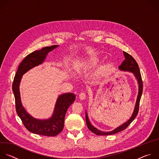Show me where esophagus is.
Masks as SVG:
<instances>
[{
    "label": "esophagus",
    "instance_id": "1",
    "mask_svg": "<svg viewBox=\"0 0 159 159\" xmlns=\"http://www.w3.org/2000/svg\"><path fill=\"white\" fill-rule=\"evenodd\" d=\"M79 98H80V100H84V99L85 98V93L81 92V93L79 94Z\"/></svg>",
    "mask_w": 159,
    "mask_h": 159
}]
</instances>
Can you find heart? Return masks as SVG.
Returning <instances> with one entry per match:
<instances>
[{"label":"heart","mask_w":159,"mask_h":159,"mask_svg":"<svg viewBox=\"0 0 159 159\" xmlns=\"http://www.w3.org/2000/svg\"><path fill=\"white\" fill-rule=\"evenodd\" d=\"M98 61L97 58H87L85 59H82L77 61L74 66L75 70L79 74H82L85 73L89 70L95 66ZM104 71L102 69H100L95 74L94 79H98L103 75Z\"/></svg>","instance_id":"obj_1"}]
</instances>
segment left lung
<instances>
[{
	"mask_svg": "<svg viewBox=\"0 0 159 159\" xmlns=\"http://www.w3.org/2000/svg\"><path fill=\"white\" fill-rule=\"evenodd\" d=\"M124 55L125 57V60H124V61H123L122 64L119 67V69L120 71L128 72L132 73L134 75V76L135 77V78L137 80V84H138V94H137V99H136V102H135V104L134 110L132 112L131 117L129 118V119L127 121H126L125 122H124L120 126L117 127V128L114 129V130H112L111 131H109V132H105V131L100 130L98 129L97 128L95 127L94 126H93L89 120V119L88 117V114L86 111H85V121H86L87 127L92 132H93V134H95L97 135H112V134H115L116 133H118L120 131L125 130L130 124V123L135 119V118L136 117V116L138 114L139 107V102H140V98L142 96V89H143L141 74L140 72V69H139V66H138L137 63L136 62L135 60L130 55L127 54V53L125 52H124Z\"/></svg>",
	"mask_w": 159,
	"mask_h": 159,
	"instance_id": "obj_1",
	"label": "left lung"
}]
</instances>
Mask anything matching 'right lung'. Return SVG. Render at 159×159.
<instances>
[{
    "mask_svg": "<svg viewBox=\"0 0 159 159\" xmlns=\"http://www.w3.org/2000/svg\"><path fill=\"white\" fill-rule=\"evenodd\" d=\"M58 47V45H56L43 47L26 56L18 67L12 84L16 111L24 126L32 133L50 137L56 136L62 131L66 114L69 107L75 101V95L73 93L59 95L52 115L48 119H37L31 116L23 106L20 93V84L23 75L30 69L42 64L48 53Z\"/></svg>",
    "mask_w": 159,
    "mask_h": 159,
    "instance_id": "add662e5",
    "label": "right lung"
}]
</instances>
